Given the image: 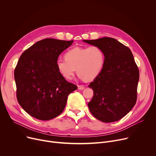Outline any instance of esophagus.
<instances>
[{"label": "esophagus", "instance_id": "esophagus-1", "mask_svg": "<svg viewBox=\"0 0 156 156\" xmlns=\"http://www.w3.org/2000/svg\"><path fill=\"white\" fill-rule=\"evenodd\" d=\"M78 88L79 90H83L85 88V87L83 85H78Z\"/></svg>", "mask_w": 156, "mask_h": 156}]
</instances>
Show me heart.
<instances>
[{
    "mask_svg": "<svg viewBox=\"0 0 156 156\" xmlns=\"http://www.w3.org/2000/svg\"><path fill=\"white\" fill-rule=\"evenodd\" d=\"M65 59L56 61V66L61 75L70 80L76 71L86 81L95 78L102 71L105 64V54L97 45L70 49L64 55Z\"/></svg>",
    "mask_w": 156,
    "mask_h": 156,
    "instance_id": "obj_1",
    "label": "heart"
}]
</instances>
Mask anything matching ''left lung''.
Wrapping results in <instances>:
<instances>
[{"label": "left lung", "mask_w": 156, "mask_h": 156, "mask_svg": "<svg viewBox=\"0 0 156 156\" xmlns=\"http://www.w3.org/2000/svg\"><path fill=\"white\" fill-rule=\"evenodd\" d=\"M83 42L100 47L105 54L102 71L88 85L94 90V96L88 104L90 111L101 121H118L136 102L139 69L132 52L112 38Z\"/></svg>", "instance_id": "8db88e82"}]
</instances>
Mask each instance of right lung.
Masks as SVG:
<instances>
[{
  "label": "right lung",
  "instance_id": "right-lung-1",
  "mask_svg": "<svg viewBox=\"0 0 156 156\" xmlns=\"http://www.w3.org/2000/svg\"><path fill=\"white\" fill-rule=\"evenodd\" d=\"M73 42L45 38L20 56L14 69L16 97L30 116L42 121L58 116L69 94L78 88L65 80L56 66L59 55Z\"/></svg>",
  "mask_w": 156,
  "mask_h": 156
}]
</instances>
